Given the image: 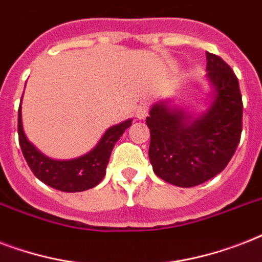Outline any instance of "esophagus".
Instances as JSON below:
<instances>
[{"label":"esophagus","mask_w":262,"mask_h":262,"mask_svg":"<svg viewBox=\"0 0 262 262\" xmlns=\"http://www.w3.org/2000/svg\"><path fill=\"white\" fill-rule=\"evenodd\" d=\"M136 118L137 119H144L148 115V103L143 102L140 103L139 106L136 107Z\"/></svg>","instance_id":"34e87169"}]
</instances>
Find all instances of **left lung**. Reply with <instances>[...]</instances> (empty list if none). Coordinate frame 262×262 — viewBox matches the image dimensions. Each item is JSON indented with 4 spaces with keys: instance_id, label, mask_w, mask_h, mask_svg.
<instances>
[{
    "instance_id": "left-lung-1",
    "label": "left lung",
    "mask_w": 262,
    "mask_h": 262,
    "mask_svg": "<svg viewBox=\"0 0 262 262\" xmlns=\"http://www.w3.org/2000/svg\"><path fill=\"white\" fill-rule=\"evenodd\" d=\"M209 106L189 113L170 99L154 103L145 122L149 127V162L154 172L179 187L197 186L222 172L239 144L242 96L231 68L207 53Z\"/></svg>"
}]
</instances>
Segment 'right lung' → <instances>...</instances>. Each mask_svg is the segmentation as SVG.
I'll list each match as a JSON object with an SVG mask.
<instances>
[{
	"instance_id": "add662e5",
	"label": "right lung",
	"mask_w": 262,
	"mask_h": 262,
	"mask_svg": "<svg viewBox=\"0 0 262 262\" xmlns=\"http://www.w3.org/2000/svg\"><path fill=\"white\" fill-rule=\"evenodd\" d=\"M23 99V96H21ZM133 119L129 118L118 125L108 127L100 137L98 144L83 156L69 160L51 159L39 151L30 140L27 139L23 127L21 103L18 107V143L23 155L30 166L31 171L43 183L57 190L75 193L95 187L106 174L107 164L111 151L123 132L132 125Z\"/></svg>"
}]
</instances>
